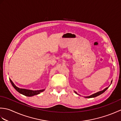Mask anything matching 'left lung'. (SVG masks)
<instances>
[{"instance_id":"8db88e82","label":"left lung","mask_w":121,"mask_h":121,"mask_svg":"<svg viewBox=\"0 0 121 121\" xmlns=\"http://www.w3.org/2000/svg\"><path fill=\"white\" fill-rule=\"evenodd\" d=\"M112 81H111V83H112ZM109 86L108 87H107V88H106L105 89H104L103 91H98V92H96V93H95V94H92V95H91V96H87V97H85V98H94V97H97V96H99V95H101V94H102V93H104V92L106 91V90L109 88ZM74 92H75V94H78V95H78V93H77V92H76V91H74Z\"/></svg>"}]
</instances>
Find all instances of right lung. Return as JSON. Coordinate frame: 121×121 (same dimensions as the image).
Returning <instances> with one entry per match:
<instances>
[{
    "label": "right lung",
    "mask_w": 121,
    "mask_h": 121,
    "mask_svg": "<svg viewBox=\"0 0 121 121\" xmlns=\"http://www.w3.org/2000/svg\"><path fill=\"white\" fill-rule=\"evenodd\" d=\"M9 79L12 84V85L17 91L19 92V93L27 97H32V96H34V95H37L38 94H39L40 92L43 91L45 90V89H43L41 90H38V91H32V90H30V89L20 88L15 85V84L13 83V82L11 81V79L9 78Z\"/></svg>",
    "instance_id": "add662e5"
}]
</instances>
